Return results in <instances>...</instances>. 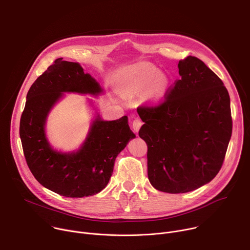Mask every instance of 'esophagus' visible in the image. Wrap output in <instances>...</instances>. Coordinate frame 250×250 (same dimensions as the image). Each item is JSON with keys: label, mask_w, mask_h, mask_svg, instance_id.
<instances>
[{"label": "esophagus", "mask_w": 250, "mask_h": 250, "mask_svg": "<svg viewBox=\"0 0 250 250\" xmlns=\"http://www.w3.org/2000/svg\"><path fill=\"white\" fill-rule=\"evenodd\" d=\"M132 128H133V131L134 132H138L140 126L142 125V122L139 120V119H134L133 122H132Z\"/></svg>", "instance_id": "esophagus-1"}]
</instances>
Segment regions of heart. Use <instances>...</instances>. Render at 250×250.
Wrapping results in <instances>:
<instances>
[{"instance_id":"obj_1","label":"heart","mask_w":250,"mask_h":250,"mask_svg":"<svg viewBox=\"0 0 250 250\" xmlns=\"http://www.w3.org/2000/svg\"><path fill=\"white\" fill-rule=\"evenodd\" d=\"M118 80L120 84L127 89H138L149 85L154 81L151 97L160 99L167 87V78L160 74V71L152 66L137 63L119 70Z\"/></svg>"}]
</instances>
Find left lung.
Listing matches in <instances>:
<instances>
[{
	"instance_id": "left-lung-1",
	"label": "left lung",
	"mask_w": 250,
	"mask_h": 250,
	"mask_svg": "<svg viewBox=\"0 0 250 250\" xmlns=\"http://www.w3.org/2000/svg\"><path fill=\"white\" fill-rule=\"evenodd\" d=\"M180 80L165 101L139 106V136L148 147L147 175L158 191L179 194L210 182L231 136L230 100L223 81L200 59L178 63Z\"/></svg>"
}]
</instances>
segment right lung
Instances as JSON below:
<instances>
[{"label": "right lung", "mask_w": 250, "mask_h": 250, "mask_svg": "<svg viewBox=\"0 0 250 250\" xmlns=\"http://www.w3.org/2000/svg\"><path fill=\"white\" fill-rule=\"evenodd\" d=\"M58 58L29 88L20 124V136L26 163L46 189L69 198H83L101 192L108 185L115 160L135 134L126 116L104 121L92 100L95 111L87 136L74 151L52 147L46 136L47 117L65 93L98 97L103 88L77 62Z\"/></svg>", "instance_id": "right-lung-1"}]
</instances>
